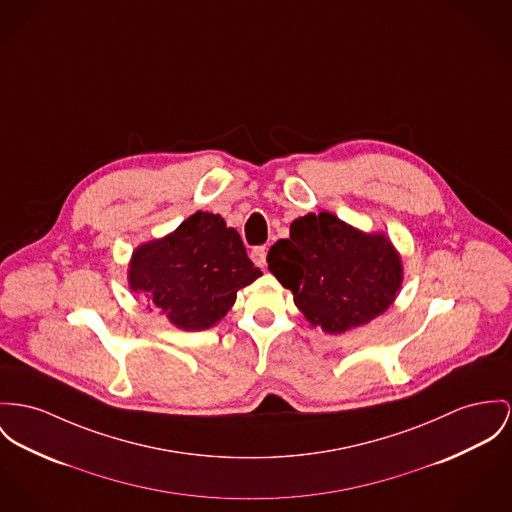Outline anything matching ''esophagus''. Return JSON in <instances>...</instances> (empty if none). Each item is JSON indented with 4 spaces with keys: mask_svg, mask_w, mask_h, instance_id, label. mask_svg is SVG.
I'll list each match as a JSON object with an SVG mask.
<instances>
[{
    "mask_svg": "<svg viewBox=\"0 0 512 512\" xmlns=\"http://www.w3.org/2000/svg\"><path fill=\"white\" fill-rule=\"evenodd\" d=\"M251 259L257 267H265L267 265V247H255L251 251Z\"/></svg>",
    "mask_w": 512,
    "mask_h": 512,
    "instance_id": "esophagus-1",
    "label": "esophagus"
}]
</instances>
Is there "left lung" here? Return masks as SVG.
<instances>
[{
	"label": "left lung",
	"mask_w": 512,
	"mask_h": 512,
	"mask_svg": "<svg viewBox=\"0 0 512 512\" xmlns=\"http://www.w3.org/2000/svg\"><path fill=\"white\" fill-rule=\"evenodd\" d=\"M267 263L296 308L331 335L384 314L403 282L401 255L390 237L366 234L331 212L296 218L290 237L269 249Z\"/></svg>",
	"instance_id": "obj_1"
}]
</instances>
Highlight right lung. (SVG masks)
<instances>
[{
	"label": "right lung",
	"mask_w": 512,
	"mask_h": 512,
	"mask_svg": "<svg viewBox=\"0 0 512 512\" xmlns=\"http://www.w3.org/2000/svg\"><path fill=\"white\" fill-rule=\"evenodd\" d=\"M261 275L236 230L202 210L171 234L140 243L128 263L130 290L183 331L216 325Z\"/></svg>",
	"instance_id": "add662e5"
}]
</instances>
